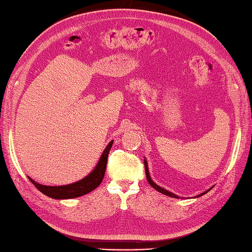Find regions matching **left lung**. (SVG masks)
<instances>
[{
    "label": "left lung",
    "mask_w": 252,
    "mask_h": 252,
    "mask_svg": "<svg viewBox=\"0 0 252 252\" xmlns=\"http://www.w3.org/2000/svg\"><path fill=\"white\" fill-rule=\"evenodd\" d=\"M144 162H145V171H146V177H147V180H148V183H149V185H151V186L154 188V189H156L157 191H159V192H161V193H164V195H166V196H169V197H173V198H179L177 195H175V193H173V192H170V191H168V190H166V189H164V188H161V187H159L158 186V185H156L155 183L153 182L152 180V178H151V176H149V171H148V166H147V161L146 160H144ZM211 189V188H210ZM210 189H208V190L207 191H205V192H202V193H200L199 196L198 197H200V196H202V195H205V193H207L208 192Z\"/></svg>",
    "instance_id": "left-lung-1"
}]
</instances>
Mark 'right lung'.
Masks as SVG:
<instances>
[{"mask_svg":"<svg viewBox=\"0 0 252 252\" xmlns=\"http://www.w3.org/2000/svg\"><path fill=\"white\" fill-rule=\"evenodd\" d=\"M113 142L114 140H112L107 145V147L105 148L94 170L90 175H87L85 178L78 180L76 183L65 185V186H44V185L36 183L32 178L29 177V179L39 191L48 197L54 198V199H70V198H77L86 195V193L93 191L98 187L101 180H103L106 165H107L108 153L113 146Z\"/></svg>","mask_w":252,"mask_h":252,"instance_id":"1","label":"right lung"}]
</instances>
